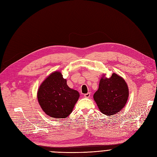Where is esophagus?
<instances>
[{
  "mask_svg": "<svg viewBox=\"0 0 157 157\" xmlns=\"http://www.w3.org/2000/svg\"><path fill=\"white\" fill-rule=\"evenodd\" d=\"M90 96H91L90 93H87L84 94V97H86V98H89V97H90Z\"/></svg>",
  "mask_w": 157,
  "mask_h": 157,
  "instance_id": "esophagus-1",
  "label": "esophagus"
}]
</instances>
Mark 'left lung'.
Wrapping results in <instances>:
<instances>
[{
    "label": "left lung",
    "instance_id": "1",
    "mask_svg": "<svg viewBox=\"0 0 157 157\" xmlns=\"http://www.w3.org/2000/svg\"><path fill=\"white\" fill-rule=\"evenodd\" d=\"M128 95V87L124 80L116 73H113L110 78L104 75L101 78L99 88L93 98L103 114L112 116L123 109Z\"/></svg>",
    "mask_w": 157,
    "mask_h": 157
}]
</instances>
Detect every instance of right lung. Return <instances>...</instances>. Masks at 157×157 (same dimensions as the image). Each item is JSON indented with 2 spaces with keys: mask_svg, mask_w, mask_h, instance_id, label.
Returning <instances> with one entry per match:
<instances>
[{
  "mask_svg": "<svg viewBox=\"0 0 157 157\" xmlns=\"http://www.w3.org/2000/svg\"><path fill=\"white\" fill-rule=\"evenodd\" d=\"M37 96L40 105L46 114L61 119L67 117L71 113L80 94L68 86L61 72L54 71L40 85Z\"/></svg>",
  "mask_w": 157,
  "mask_h": 157,
  "instance_id": "right-lung-1",
  "label": "right lung"
}]
</instances>
